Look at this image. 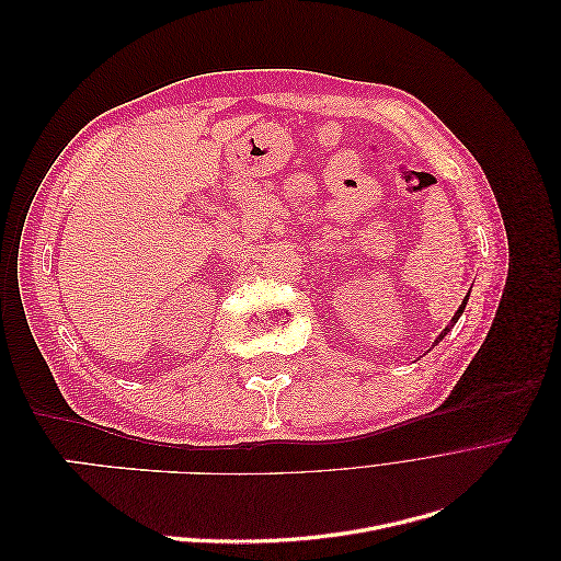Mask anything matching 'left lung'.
<instances>
[{
    "instance_id": "left-lung-1",
    "label": "left lung",
    "mask_w": 561,
    "mask_h": 561,
    "mask_svg": "<svg viewBox=\"0 0 561 561\" xmlns=\"http://www.w3.org/2000/svg\"><path fill=\"white\" fill-rule=\"evenodd\" d=\"M466 304H468V295H466V299H463V304H461V307H458V311H456V316L451 318V322H456V320H458V316H461V313H463V309H466ZM449 330H451V325H449V328H445V332H443V334H439L437 339H443V336H445V334H447ZM435 344H437V342H435Z\"/></svg>"
}]
</instances>
